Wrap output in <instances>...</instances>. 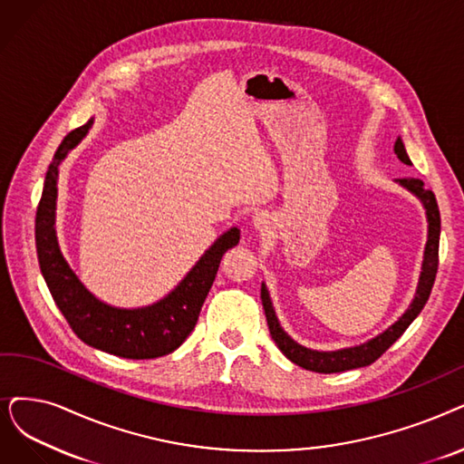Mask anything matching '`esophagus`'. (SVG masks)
I'll use <instances>...</instances> for the list:
<instances>
[{"label": "esophagus", "instance_id": "esophagus-1", "mask_svg": "<svg viewBox=\"0 0 464 464\" xmlns=\"http://www.w3.org/2000/svg\"><path fill=\"white\" fill-rule=\"evenodd\" d=\"M251 222H253V228L258 232H268L272 228V218L266 213H256Z\"/></svg>", "mask_w": 464, "mask_h": 464}]
</instances>
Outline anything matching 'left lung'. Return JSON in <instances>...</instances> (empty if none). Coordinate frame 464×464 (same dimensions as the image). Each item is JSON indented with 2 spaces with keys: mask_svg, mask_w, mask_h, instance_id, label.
Wrapping results in <instances>:
<instances>
[{
  "mask_svg": "<svg viewBox=\"0 0 464 464\" xmlns=\"http://www.w3.org/2000/svg\"><path fill=\"white\" fill-rule=\"evenodd\" d=\"M394 152L403 161L405 165H411L410 156L405 152V146L401 139L398 137L394 144ZM403 188L415 194L426 209V220H429V239H426V247H424V258H422V270L419 276V285L415 299L407 308L401 318L382 331L381 335L375 339L367 341L360 346H352V348H343L335 352H320V350H310L299 343H295L287 333L282 329L280 322L276 318V312L270 301V295L266 285L263 284L261 287V299H263V308L266 314V322L270 335L274 343L277 344L284 352V356L296 363L299 367L308 369V372H316V373H341L348 372V369H356V367H365L369 363H373L379 360L384 352L391 348L401 335L403 331L411 325V322L419 316L420 310L424 308L426 301H429L434 280H436V272H438V249H440V209H438V201L432 190L424 188V182L420 179H396Z\"/></svg>",
  "mask_w": 464,
  "mask_h": 464,
  "instance_id": "8db88e82",
  "label": "left lung"
}]
</instances>
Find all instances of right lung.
Returning a JSON list of instances; mask_svg holds the SVG:
<instances>
[{"label":"right lung","mask_w":464,"mask_h":464,"mask_svg":"<svg viewBox=\"0 0 464 464\" xmlns=\"http://www.w3.org/2000/svg\"><path fill=\"white\" fill-rule=\"evenodd\" d=\"M92 118L70 131L49 163L44 192L35 211V249L54 304L72 331L89 346L127 360H152L177 350L196 327L203 301L215 282L220 258L237 246L239 230L230 228L201 255L187 277L161 301L142 308H116L85 289L61 253L54 209H57L59 165L89 133Z\"/></svg>","instance_id":"right-lung-1"}]
</instances>
